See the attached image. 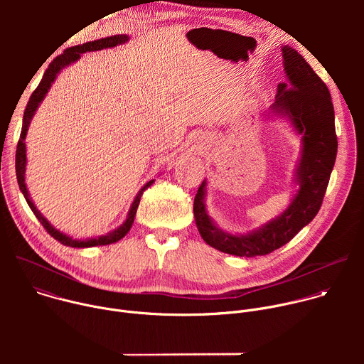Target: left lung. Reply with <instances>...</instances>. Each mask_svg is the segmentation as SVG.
I'll return each mask as SVG.
<instances>
[{
  "mask_svg": "<svg viewBox=\"0 0 364 364\" xmlns=\"http://www.w3.org/2000/svg\"><path fill=\"white\" fill-rule=\"evenodd\" d=\"M282 58L288 83L278 85L271 111L289 118L302 135L301 160L295 173L299 188L281 216L252 233L230 235L220 230L205 212L204 180L194 197L196 225L207 245L229 255L262 256L288 243L317 216L336 163L334 108L327 85L295 48L284 46Z\"/></svg>",
  "mask_w": 364,
  "mask_h": 364,
  "instance_id": "8db88e82",
  "label": "left lung"
}]
</instances>
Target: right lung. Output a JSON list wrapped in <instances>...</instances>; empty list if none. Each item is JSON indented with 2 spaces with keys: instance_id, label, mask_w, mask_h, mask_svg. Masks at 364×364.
<instances>
[{
  "instance_id": "right-lung-1",
  "label": "right lung",
  "mask_w": 364,
  "mask_h": 364,
  "mask_svg": "<svg viewBox=\"0 0 364 364\" xmlns=\"http://www.w3.org/2000/svg\"><path fill=\"white\" fill-rule=\"evenodd\" d=\"M125 41H128V36L125 34H115V36H111V37H107V38H100V40H95V41H89V43H83V44H79V46H75V47H70V48H66L63 51V55L58 56L53 62H51L47 68V70L44 72L43 75V79L41 82L38 83V86L36 87V90L31 93L30 96V100L27 103V108L24 111V117H23V128H21V134H20V139H18V144H17V151H16V173H17V181H18V186H20V190L21 193L24 194V198L26 201L28 203L30 209L33 210L34 216L38 219V222L43 225V228L47 230V233L55 237L56 240H59L62 245L65 246H72V247H92V246H102V245H111V243H115L118 240H121L128 232L129 229L132 228V223H134V219H135V213H136V209H138V204H139V200H141V196L142 193L154 183V180L148 181L141 190L139 193L136 194L131 209H129V213H128V218L127 220L115 230H112L111 233L105 235V236H99V237H93V239H85V240H76V239H72L66 235H63L62 232H59L58 229H55L53 226H51L47 219L43 218V215L36 209L34 203L31 201L30 196H28V190L26 187V178H24V174H26V164H27V157H26V135H27V129H28V125H30V121L36 112V109L38 108L40 102L44 99L46 93L48 92L51 83L55 82L58 73L69 66L70 63L76 62L80 55L86 53V51H93V50H102V48H108V47H115L118 44H124Z\"/></svg>"
}]
</instances>
